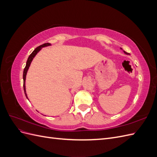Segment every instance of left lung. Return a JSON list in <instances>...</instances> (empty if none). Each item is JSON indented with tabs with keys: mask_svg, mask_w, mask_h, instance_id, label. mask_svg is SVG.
<instances>
[{
	"mask_svg": "<svg viewBox=\"0 0 157 157\" xmlns=\"http://www.w3.org/2000/svg\"><path fill=\"white\" fill-rule=\"evenodd\" d=\"M124 53H125V54H128V53H127V52H126L125 51H124Z\"/></svg>",
	"mask_w": 157,
	"mask_h": 157,
	"instance_id": "8db88e82",
	"label": "left lung"
}]
</instances>
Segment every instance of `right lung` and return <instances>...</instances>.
<instances>
[{"label":"right lung","instance_id":"1","mask_svg":"<svg viewBox=\"0 0 157 157\" xmlns=\"http://www.w3.org/2000/svg\"><path fill=\"white\" fill-rule=\"evenodd\" d=\"M51 45L50 43H44L43 44H42L39 46L36 47V48L35 49V50L33 51L32 53L30 54V56H29V58H28L27 59V63H26V65H25V67L24 68V70H23V89H24V92H25V96L26 98L28 99L27 96V94H26V91H25V78H26V75H27V72L28 71V69H29V66H30V64L31 63V61L33 60V59L34 58V57L36 56V54L39 52L40 49L42 48V47H44V46H50Z\"/></svg>","mask_w":157,"mask_h":157}]
</instances>
